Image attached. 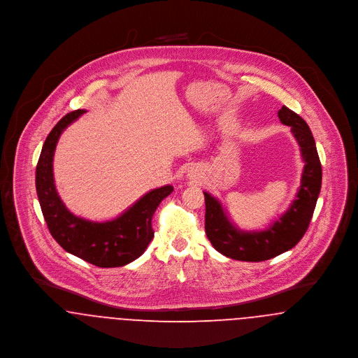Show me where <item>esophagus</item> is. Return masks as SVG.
<instances>
[{
  "mask_svg": "<svg viewBox=\"0 0 358 358\" xmlns=\"http://www.w3.org/2000/svg\"><path fill=\"white\" fill-rule=\"evenodd\" d=\"M188 177L191 180H198L199 173H196L195 169H191V170H188Z\"/></svg>",
  "mask_w": 358,
  "mask_h": 358,
  "instance_id": "esophagus-1",
  "label": "esophagus"
}]
</instances>
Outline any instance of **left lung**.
I'll use <instances>...</instances> for the list:
<instances>
[{
    "label": "left lung",
    "instance_id": "8db88e82",
    "mask_svg": "<svg viewBox=\"0 0 358 358\" xmlns=\"http://www.w3.org/2000/svg\"><path fill=\"white\" fill-rule=\"evenodd\" d=\"M278 114L281 123L291 126L305 162L296 199L280 220L265 231H240L229 221L221 203L208 192H203L206 201V235L218 252L232 259L259 262L278 257L298 244L313 217L322 176L313 134L308 123L285 106L278 110Z\"/></svg>",
    "mask_w": 358,
    "mask_h": 358
}]
</instances>
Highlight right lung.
Segmentation results:
<instances>
[{
  "label": "right lung",
  "mask_w": 358,
  "mask_h": 358,
  "mask_svg": "<svg viewBox=\"0 0 358 358\" xmlns=\"http://www.w3.org/2000/svg\"><path fill=\"white\" fill-rule=\"evenodd\" d=\"M85 113L77 110L67 114L48 134L36 170L37 195L50 235L67 252L99 268H118L147 250L154 238L152 215L160 201L173 192V187L152 189L120 217L106 222L89 221L69 211L56 191L52 162L63 130Z\"/></svg>",
  "instance_id": "obj_1"
}]
</instances>
